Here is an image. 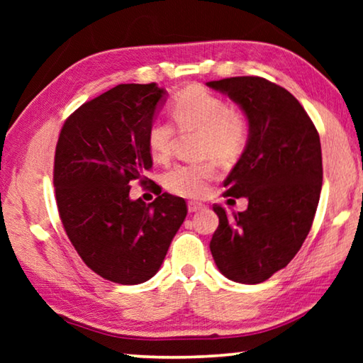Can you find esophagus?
<instances>
[{"instance_id":"esophagus-1","label":"esophagus","mask_w":363,"mask_h":363,"mask_svg":"<svg viewBox=\"0 0 363 363\" xmlns=\"http://www.w3.org/2000/svg\"><path fill=\"white\" fill-rule=\"evenodd\" d=\"M187 208H189V213H196V211L203 210V205H201V203H196V201H189V203H187Z\"/></svg>"}]
</instances>
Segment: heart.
Returning <instances> with one entry per match:
<instances>
[{
    "instance_id": "1",
    "label": "heart",
    "mask_w": 363,
    "mask_h": 363,
    "mask_svg": "<svg viewBox=\"0 0 363 363\" xmlns=\"http://www.w3.org/2000/svg\"><path fill=\"white\" fill-rule=\"evenodd\" d=\"M177 131L199 133L196 149L200 157H214L229 163L242 155L248 143V123L227 102L200 86L181 91L169 108ZM176 131L169 123L153 121L147 130V149L153 162L167 163L173 153ZM218 168L211 158L194 164H177L163 176L171 194L200 199L210 189Z\"/></svg>"
}]
</instances>
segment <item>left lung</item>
<instances>
[{"label": "left lung", "instance_id": "left-lung-1", "mask_svg": "<svg viewBox=\"0 0 363 363\" xmlns=\"http://www.w3.org/2000/svg\"><path fill=\"white\" fill-rule=\"evenodd\" d=\"M238 104L248 143L224 181L225 196L248 208L227 214L213 205L219 225L210 242L219 272L255 285L284 269L303 247L322 190V149L314 123L296 97L259 77L206 83Z\"/></svg>", "mask_w": 363, "mask_h": 363}]
</instances>
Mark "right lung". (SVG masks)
Wrapping results in <instances>:
<instances>
[{
  "instance_id": "add662e5",
  "label": "right lung",
  "mask_w": 363,
  "mask_h": 363,
  "mask_svg": "<svg viewBox=\"0 0 363 363\" xmlns=\"http://www.w3.org/2000/svg\"><path fill=\"white\" fill-rule=\"evenodd\" d=\"M167 91L158 84H118L65 120L54 157L60 220L86 266L102 279L138 285L162 267L187 216L181 196L131 200V181L152 168L147 130Z\"/></svg>"
}]
</instances>
